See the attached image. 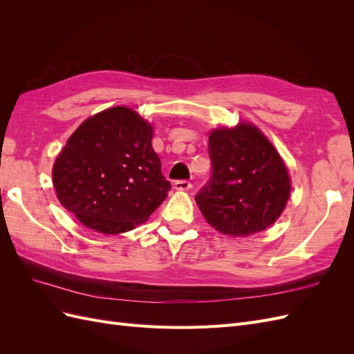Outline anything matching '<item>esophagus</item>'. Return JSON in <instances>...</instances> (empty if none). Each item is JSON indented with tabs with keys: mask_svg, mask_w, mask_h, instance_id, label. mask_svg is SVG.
I'll return each instance as SVG.
<instances>
[{
	"mask_svg": "<svg viewBox=\"0 0 354 354\" xmlns=\"http://www.w3.org/2000/svg\"><path fill=\"white\" fill-rule=\"evenodd\" d=\"M174 187L177 190H189L192 187V183L189 180H177L174 183Z\"/></svg>",
	"mask_w": 354,
	"mask_h": 354,
	"instance_id": "esophagus-1",
	"label": "esophagus"
}]
</instances>
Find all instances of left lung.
I'll list each match as a JSON object with an SVG mask.
<instances>
[{
  "instance_id": "1",
  "label": "left lung",
  "mask_w": 354,
  "mask_h": 354,
  "mask_svg": "<svg viewBox=\"0 0 354 354\" xmlns=\"http://www.w3.org/2000/svg\"><path fill=\"white\" fill-rule=\"evenodd\" d=\"M212 171L195 196L211 226L230 236H248L273 224L291 192L288 169L273 145L251 124L209 134Z\"/></svg>"
}]
</instances>
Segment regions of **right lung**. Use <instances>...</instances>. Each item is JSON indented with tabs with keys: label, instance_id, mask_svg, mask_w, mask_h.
Returning a JSON list of instances; mask_svg holds the SVG:
<instances>
[{
	"label": "right lung",
	"instance_id": "right-lung-1",
	"mask_svg": "<svg viewBox=\"0 0 354 354\" xmlns=\"http://www.w3.org/2000/svg\"><path fill=\"white\" fill-rule=\"evenodd\" d=\"M53 185L63 207L104 234L145 223L171 189L152 147V127L124 106L78 127L56 158Z\"/></svg>",
	"mask_w": 354,
	"mask_h": 354
}]
</instances>
